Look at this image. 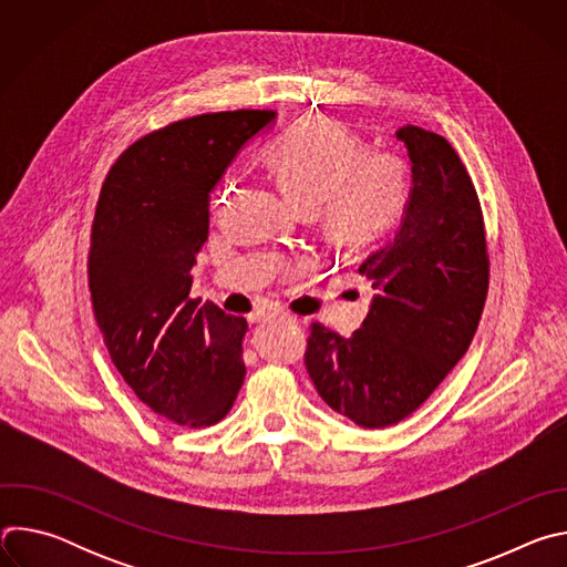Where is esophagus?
Wrapping results in <instances>:
<instances>
[{"mask_svg": "<svg viewBox=\"0 0 567 567\" xmlns=\"http://www.w3.org/2000/svg\"><path fill=\"white\" fill-rule=\"evenodd\" d=\"M265 318H269V320H278V322H298V318L296 316H291V313H287V311H269V313H265Z\"/></svg>", "mask_w": 567, "mask_h": 567, "instance_id": "esophagus-1", "label": "esophagus"}]
</instances>
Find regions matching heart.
Returning <instances> with one entry per match:
<instances>
[{
	"label": "heart",
	"mask_w": 567,
	"mask_h": 567,
	"mask_svg": "<svg viewBox=\"0 0 567 567\" xmlns=\"http://www.w3.org/2000/svg\"><path fill=\"white\" fill-rule=\"evenodd\" d=\"M278 184L307 210L334 249L359 254L388 237L409 210L413 173L390 150H363L337 121L309 116L265 147ZM224 186L217 190V202Z\"/></svg>",
	"instance_id": "1"
}]
</instances>
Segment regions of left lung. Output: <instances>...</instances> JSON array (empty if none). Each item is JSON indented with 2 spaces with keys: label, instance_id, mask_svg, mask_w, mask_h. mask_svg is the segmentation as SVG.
<instances>
[{
  "label": "left lung",
  "instance_id": "1",
  "mask_svg": "<svg viewBox=\"0 0 567 567\" xmlns=\"http://www.w3.org/2000/svg\"><path fill=\"white\" fill-rule=\"evenodd\" d=\"M413 164L401 228L359 274L377 296L350 339L311 322L307 372L332 411L363 429L415 413L468 350L489 289L487 230L451 143L417 125L396 132Z\"/></svg>",
  "mask_w": 567,
  "mask_h": 567
}]
</instances>
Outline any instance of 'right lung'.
Returning <instances> with one entry per match:
<instances>
[{
    "label": "right lung",
    "instance_id": "1",
    "mask_svg": "<svg viewBox=\"0 0 567 567\" xmlns=\"http://www.w3.org/2000/svg\"><path fill=\"white\" fill-rule=\"evenodd\" d=\"M271 110L213 112L134 141L110 168L92 226L90 291L112 363L156 415L217 424L245 381L247 320L190 298L210 190Z\"/></svg>",
    "mask_w": 567,
    "mask_h": 567
}]
</instances>
